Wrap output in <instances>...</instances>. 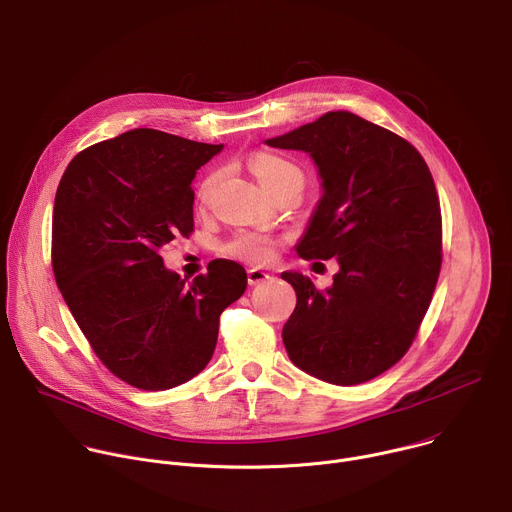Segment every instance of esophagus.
Here are the masks:
<instances>
[{"instance_id": "34e87169", "label": "esophagus", "mask_w": 512, "mask_h": 512, "mask_svg": "<svg viewBox=\"0 0 512 512\" xmlns=\"http://www.w3.org/2000/svg\"><path fill=\"white\" fill-rule=\"evenodd\" d=\"M272 276L268 274V272H264V270H260V268H250L248 270V284L250 286H258V284H262V282H268Z\"/></svg>"}]
</instances>
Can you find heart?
Here are the masks:
<instances>
[{
	"instance_id": "b5f03b06",
	"label": "heart",
	"mask_w": 512,
	"mask_h": 512,
	"mask_svg": "<svg viewBox=\"0 0 512 512\" xmlns=\"http://www.w3.org/2000/svg\"><path fill=\"white\" fill-rule=\"evenodd\" d=\"M250 169L254 173V177L258 179V183L262 187L272 185L278 177H282L286 171H294L296 167L276 155L270 153H254L250 157ZM218 181V175L212 173L210 177H206V181L201 183L199 187V197L206 199L210 195V191L214 189ZM224 252L228 256H234L238 260L244 262H252V264H262L268 262L272 258L274 252V240L262 232H254V230H242L236 236H232V240L226 242Z\"/></svg>"
}]
</instances>
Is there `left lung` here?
I'll return each instance as SVG.
<instances>
[{
    "instance_id": "8db88e82",
    "label": "left lung",
    "mask_w": 512,
    "mask_h": 512,
    "mask_svg": "<svg viewBox=\"0 0 512 512\" xmlns=\"http://www.w3.org/2000/svg\"><path fill=\"white\" fill-rule=\"evenodd\" d=\"M264 143L315 161L321 197L296 254L339 262L325 290L300 272L280 274L296 290L286 353L327 383L369 381L410 349L436 288L442 216L432 173L405 139L349 111Z\"/></svg>"
}]
</instances>
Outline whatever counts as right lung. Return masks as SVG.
Listing matches in <instances>:
<instances>
[{"label": "right lung", "mask_w": 512, "mask_h": 512, "mask_svg": "<svg viewBox=\"0 0 512 512\" xmlns=\"http://www.w3.org/2000/svg\"><path fill=\"white\" fill-rule=\"evenodd\" d=\"M222 149L133 129L78 153L60 179L56 284L94 353L133 387L163 391L203 371L222 311L246 290V270L232 260L187 280L159 256L193 230L191 181Z\"/></svg>", "instance_id": "1"}]
</instances>
